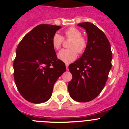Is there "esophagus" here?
<instances>
[{
    "instance_id": "obj_1",
    "label": "esophagus",
    "mask_w": 129,
    "mask_h": 129,
    "mask_svg": "<svg viewBox=\"0 0 129 129\" xmlns=\"http://www.w3.org/2000/svg\"><path fill=\"white\" fill-rule=\"evenodd\" d=\"M66 68H67V70H68V64H66Z\"/></svg>"
}]
</instances>
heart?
I'll return each mask as SVG.
<instances>
[{
    "label": "heart",
    "instance_id": "obj_1",
    "mask_svg": "<svg viewBox=\"0 0 129 129\" xmlns=\"http://www.w3.org/2000/svg\"><path fill=\"white\" fill-rule=\"evenodd\" d=\"M81 35V31L75 27L66 29L64 31L65 38L71 40L68 46L70 49H62L58 53L57 57L61 61L65 63H70L77 58V52L79 53L84 52L86 47V41ZM63 41V37L58 33H55L52 39L53 48L59 50L62 46Z\"/></svg>",
    "mask_w": 129,
    "mask_h": 129
}]
</instances>
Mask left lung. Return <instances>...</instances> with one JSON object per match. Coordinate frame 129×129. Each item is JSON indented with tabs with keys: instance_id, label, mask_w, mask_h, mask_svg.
I'll use <instances>...</instances> for the list:
<instances>
[{
	"instance_id": "1",
	"label": "left lung",
	"mask_w": 129,
	"mask_h": 129,
	"mask_svg": "<svg viewBox=\"0 0 129 129\" xmlns=\"http://www.w3.org/2000/svg\"><path fill=\"white\" fill-rule=\"evenodd\" d=\"M77 25L86 29L88 42L81 57L68 67L72 79L68 89L74 100L88 102L103 89L111 69L112 54L109 40L100 28L91 22Z\"/></svg>"
}]
</instances>
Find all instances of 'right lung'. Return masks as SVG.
<instances>
[{
	"label": "right lung",
	"instance_id": "obj_1",
	"mask_svg": "<svg viewBox=\"0 0 129 129\" xmlns=\"http://www.w3.org/2000/svg\"><path fill=\"white\" fill-rule=\"evenodd\" d=\"M61 26L39 24L23 37L13 62L15 83L20 95L33 103L50 98L53 85L66 71L65 64L57 58L52 44Z\"/></svg>",
	"mask_w": 129,
	"mask_h": 129
}]
</instances>
